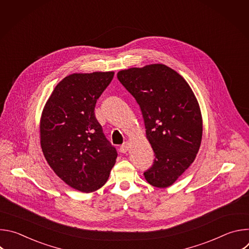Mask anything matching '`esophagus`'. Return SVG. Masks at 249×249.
I'll use <instances>...</instances> for the list:
<instances>
[{"mask_svg": "<svg viewBox=\"0 0 249 249\" xmlns=\"http://www.w3.org/2000/svg\"><path fill=\"white\" fill-rule=\"evenodd\" d=\"M128 150H129V143L128 142H125V143L120 147V153H123V154H125V153H127L128 152Z\"/></svg>", "mask_w": 249, "mask_h": 249, "instance_id": "34e87169", "label": "esophagus"}]
</instances>
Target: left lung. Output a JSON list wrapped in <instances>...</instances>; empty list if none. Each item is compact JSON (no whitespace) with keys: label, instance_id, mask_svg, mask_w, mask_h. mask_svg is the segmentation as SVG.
<instances>
[{"label":"left lung","instance_id":"obj_1","mask_svg":"<svg viewBox=\"0 0 249 249\" xmlns=\"http://www.w3.org/2000/svg\"><path fill=\"white\" fill-rule=\"evenodd\" d=\"M117 78L140 105L156 156L145 178L166 188L191 165L200 149L203 121L197 98L183 77L163 64L122 70Z\"/></svg>","mask_w":249,"mask_h":249}]
</instances>
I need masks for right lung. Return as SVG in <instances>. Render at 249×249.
<instances>
[{
    "label": "right lung",
    "mask_w": 249,
    "mask_h": 249,
    "mask_svg": "<svg viewBox=\"0 0 249 249\" xmlns=\"http://www.w3.org/2000/svg\"><path fill=\"white\" fill-rule=\"evenodd\" d=\"M114 72L75 73L53 89L40 118V145L50 167L81 192L96 191L107 181L117 152L94 115L95 103Z\"/></svg>",
    "instance_id": "obj_1"
}]
</instances>
